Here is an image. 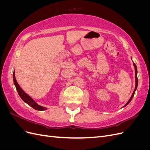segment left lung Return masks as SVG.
<instances>
[{
    "mask_svg": "<svg viewBox=\"0 0 150 150\" xmlns=\"http://www.w3.org/2000/svg\"><path fill=\"white\" fill-rule=\"evenodd\" d=\"M133 65H134V69H135V81H136L135 88H134V91H133V93L132 95H131V96L130 99H129V101H128V102H127V103L125 104V105L123 107H125L126 106L128 105V104L130 103V101H131V99H132V98H133V96H134V93H135L136 90H137V87H138V78H137V72H138V71H137V65H136L134 62H133Z\"/></svg>",
    "mask_w": 150,
    "mask_h": 150,
    "instance_id": "8db88e82",
    "label": "left lung"
}]
</instances>
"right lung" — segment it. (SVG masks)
<instances>
[{
  "mask_svg": "<svg viewBox=\"0 0 150 150\" xmlns=\"http://www.w3.org/2000/svg\"><path fill=\"white\" fill-rule=\"evenodd\" d=\"M13 83H14V85H15L16 89H17V92H18V94H19V95L20 96V97L21 98V99L25 103H27L28 104V105H29L32 108H33L34 109H35V110H36L44 111V110H47L46 108L39 105V104L37 103H36L33 98L30 97L28 94H27L22 89V88L20 87V86L19 85V84H18L17 82L16 77H15L14 71H13Z\"/></svg>",
  "mask_w": 150,
  "mask_h": 150,
  "instance_id": "1",
  "label": "right lung"
}]
</instances>
